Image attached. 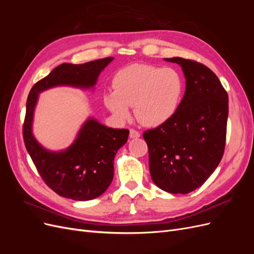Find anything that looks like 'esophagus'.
I'll list each match as a JSON object with an SVG mask.
<instances>
[{"instance_id":"esophagus-1","label":"esophagus","mask_w":254,"mask_h":254,"mask_svg":"<svg viewBox=\"0 0 254 254\" xmlns=\"http://www.w3.org/2000/svg\"><path fill=\"white\" fill-rule=\"evenodd\" d=\"M140 132L139 131H136L135 129H130V131H129V136H130V139H137V137H140Z\"/></svg>"}]
</instances>
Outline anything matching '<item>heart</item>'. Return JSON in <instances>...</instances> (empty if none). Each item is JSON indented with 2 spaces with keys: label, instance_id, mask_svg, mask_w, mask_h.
Here are the masks:
<instances>
[{
  "label": "heart",
  "instance_id": "heart-1",
  "mask_svg": "<svg viewBox=\"0 0 254 254\" xmlns=\"http://www.w3.org/2000/svg\"><path fill=\"white\" fill-rule=\"evenodd\" d=\"M113 92L104 95L106 108L118 119L130 117L133 107L135 119L142 125L158 127L170 121L180 105L183 79L173 67L131 64L115 74Z\"/></svg>",
  "mask_w": 254,
  "mask_h": 254
}]
</instances>
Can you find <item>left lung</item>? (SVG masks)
<instances>
[{
  "label": "left lung",
  "mask_w": 254,
  "mask_h": 254,
  "mask_svg": "<svg viewBox=\"0 0 254 254\" xmlns=\"http://www.w3.org/2000/svg\"><path fill=\"white\" fill-rule=\"evenodd\" d=\"M186 92L174 117L143 133L152 181L172 194H188L206 181L224 156L229 99L209 67L181 57Z\"/></svg>",
  "instance_id": "1"
}]
</instances>
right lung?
Masks as SVG:
<instances>
[{
  "mask_svg": "<svg viewBox=\"0 0 254 254\" xmlns=\"http://www.w3.org/2000/svg\"><path fill=\"white\" fill-rule=\"evenodd\" d=\"M112 60L113 57H107L83 64H60L36 82L28 94L23 124L25 147L43 181L59 196L87 201L105 193L113 179L114 157L127 142L129 130L109 128L90 118L66 149L48 150L37 142L32 131L38 96L57 86L93 88L99 74Z\"/></svg>",
  "mask_w": 254,
  "mask_h": 254,
  "instance_id": "obj_1",
  "label": "right lung"
}]
</instances>
